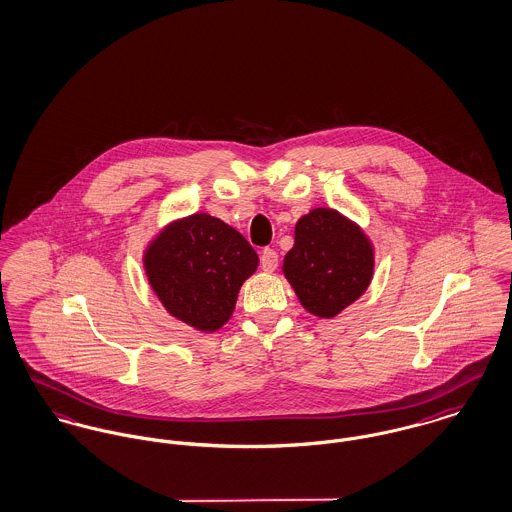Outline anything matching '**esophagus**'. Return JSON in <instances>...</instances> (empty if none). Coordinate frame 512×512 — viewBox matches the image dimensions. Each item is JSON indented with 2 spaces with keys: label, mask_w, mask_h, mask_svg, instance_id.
I'll use <instances>...</instances> for the list:
<instances>
[{
  "label": "esophagus",
  "mask_w": 512,
  "mask_h": 512,
  "mask_svg": "<svg viewBox=\"0 0 512 512\" xmlns=\"http://www.w3.org/2000/svg\"><path fill=\"white\" fill-rule=\"evenodd\" d=\"M260 262H262V270L272 274L276 268H278V252L272 250V248H266L262 250V256H260Z\"/></svg>",
  "instance_id": "34e87169"
}]
</instances>
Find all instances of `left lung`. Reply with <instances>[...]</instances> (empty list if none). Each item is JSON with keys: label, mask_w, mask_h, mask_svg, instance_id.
Listing matches in <instances>:
<instances>
[{"label": "left lung", "mask_w": 512, "mask_h": 512, "mask_svg": "<svg viewBox=\"0 0 512 512\" xmlns=\"http://www.w3.org/2000/svg\"><path fill=\"white\" fill-rule=\"evenodd\" d=\"M375 250L366 231L330 207H317L295 225L283 276L305 311L334 319L370 287Z\"/></svg>", "instance_id": "1"}]
</instances>
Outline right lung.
Returning a JSON list of instances; mask_svg holds the SVG:
<instances>
[{
    "label": "right lung",
    "instance_id": "obj_1",
    "mask_svg": "<svg viewBox=\"0 0 512 512\" xmlns=\"http://www.w3.org/2000/svg\"><path fill=\"white\" fill-rule=\"evenodd\" d=\"M258 264L248 240L209 213L168 223L142 250V268L158 301L199 332L229 323L238 291Z\"/></svg>",
    "mask_w": 512,
    "mask_h": 512
}]
</instances>
